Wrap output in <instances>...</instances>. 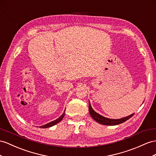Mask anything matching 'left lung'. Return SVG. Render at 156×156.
I'll return each instance as SVG.
<instances>
[{"label": "left lung", "mask_w": 156, "mask_h": 156, "mask_svg": "<svg viewBox=\"0 0 156 156\" xmlns=\"http://www.w3.org/2000/svg\"><path fill=\"white\" fill-rule=\"evenodd\" d=\"M89 112L91 115V117L94 119L95 121L98 122L99 124H101L103 125H109V126H113V125H117L119 124H121L124 122L126 121L128 119H129L132 117L133 116L134 113L131 114L129 116L123 117L121 119H109L102 116V115H99V113H96L95 111L92 109V107L91 106V103L89 101Z\"/></svg>", "instance_id": "left-lung-1"}]
</instances>
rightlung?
I'll return each mask as SVG.
<instances>
[{
  "label": "right lung",
  "instance_id": "right-lung-1",
  "mask_svg": "<svg viewBox=\"0 0 156 156\" xmlns=\"http://www.w3.org/2000/svg\"><path fill=\"white\" fill-rule=\"evenodd\" d=\"M65 111H64V113L58 119L55 120V121H51L49 123H47V124H45V125H44L43 126H40L39 128H43V129H45V128H49V127L53 126L55 125H57V123H58L60 121H62V119L64 118V117H65Z\"/></svg>",
  "mask_w": 156,
  "mask_h": 156
}]
</instances>
